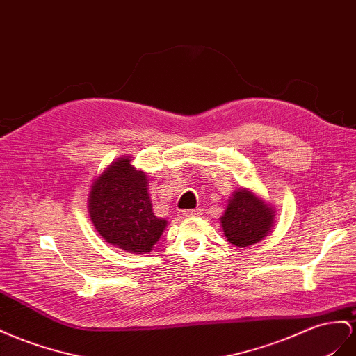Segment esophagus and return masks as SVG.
<instances>
[{"mask_svg":"<svg viewBox=\"0 0 356 356\" xmlns=\"http://www.w3.org/2000/svg\"><path fill=\"white\" fill-rule=\"evenodd\" d=\"M197 214H200V209H199V208H196V209H184V211H182V216H186V217H193V216H197Z\"/></svg>","mask_w":356,"mask_h":356,"instance_id":"1","label":"esophagus"}]
</instances>
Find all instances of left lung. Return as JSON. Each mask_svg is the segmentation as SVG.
I'll list each match as a JSON object with an SVG mask.
<instances>
[{"instance_id":"1","label":"left lung","mask_w":356,"mask_h":356,"mask_svg":"<svg viewBox=\"0 0 356 356\" xmlns=\"http://www.w3.org/2000/svg\"><path fill=\"white\" fill-rule=\"evenodd\" d=\"M274 223L271 207L247 188L238 190L229 200L222 217L225 236L230 244L247 247L259 243L268 235Z\"/></svg>"}]
</instances>
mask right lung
<instances>
[{"label":"right lung","mask_w":356,"mask_h":356,"mask_svg":"<svg viewBox=\"0 0 356 356\" xmlns=\"http://www.w3.org/2000/svg\"><path fill=\"white\" fill-rule=\"evenodd\" d=\"M88 211L97 232L112 245L131 253H149L166 227L152 214L148 179L121 159L94 181Z\"/></svg>","instance_id":"1"}]
</instances>
